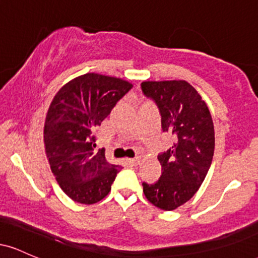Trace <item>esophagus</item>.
I'll use <instances>...</instances> for the list:
<instances>
[{"mask_svg":"<svg viewBox=\"0 0 258 258\" xmlns=\"http://www.w3.org/2000/svg\"><path fill=\"white\" fill-rule=\"evenodd\" d=\"M127 162L131 165H137L139 162V158H133V159H127Z\"/></svg>","mask_w":258,"mask_h":258,"instance_id":"1","label":"esophagus"}]
</instances>
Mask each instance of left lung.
Returning <instances> with one entry per match:
<instances>
[{"label":"left lung","mask_w":258,"mask_h":258,"mask_svg":"<svg viewBox=\"0 0 258 258\" xmlns=\"http://www.w3.org/2000/svg\"><path fill=\"white\" fill-rule=\"evenodd\" d=\"M141 87L158 105L162 131L176 137L173 146L158 156L160 179L154 184L143 182V191L154 206L172 211L193 198L209 172L215 152L214 122L206 103L184 80L144 81Z\"/></svg>","instance_id":"8db88e82"}]
</instances>
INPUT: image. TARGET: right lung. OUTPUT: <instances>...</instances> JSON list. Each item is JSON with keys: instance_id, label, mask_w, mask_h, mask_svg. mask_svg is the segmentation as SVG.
<instances>
[{"instance_id": "right-lung-1", "label": "right lung", "mask_w": 258, "mask_h": 258, "mask_svg": "<svg viewBox=\"0 0 258 258\" xmlns=\"http://www.w3.org/2000/svg\"><path fill=\"white\" fill-rule=\"evenodd\" d=\"M132 88L122 79L88 73L57 92L46 115L43 141L52 173L70 199L96 204L104 199L121 166L104 150L93 152L94 131Z\"/></svg>"}]
</instances>
